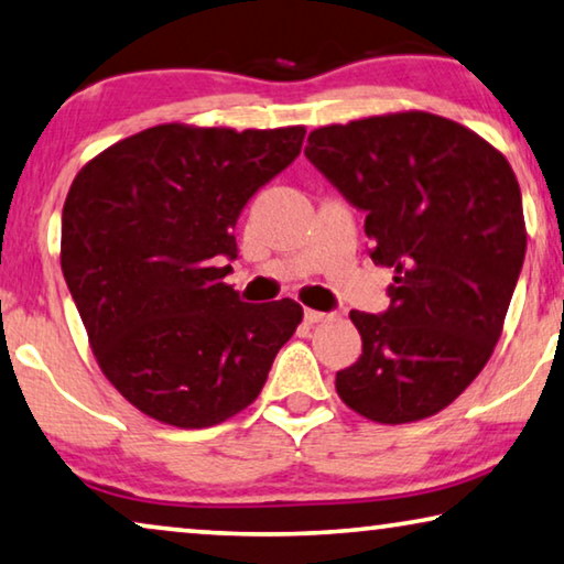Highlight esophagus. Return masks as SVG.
<instances>
[{
  "mask_svg": "<svg viewBox=\"0 0 564 564\" xmlns=\"http://www.w3.org/2000/svg\"><path fill=\"white\" fill-rule=\"evenodd\" d=\"M304 318H306L308 324H318V322H324V318H329V314H324V311L306 308V311H304Z\"/></svg>",
  "mask_w": 564,
  "mask_h": 564,
  "instance_id": "esophagus-1",
  "label": "esophagus"
}]
</instances>
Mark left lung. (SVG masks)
<instances>
[{
    "label": "left lung",
    "instance_id": "8db88e82",
    "mask_svg": "<svg viewBox=\"0 0 564 564\" xmlns=\"http://www.w3.org/2000/svg\"><path fill=\"white\" fill-rule=\"evenodd\" d=\"M306 159L365 213L390 306L351 311L362 355L336 392L375 423L448 408L499 341L527 250L522 192L503 154L425 111L372 116L308 133Z\"/></svg>",
    "mask_w": 564,
    "mask_h": 564
}]
</instances>
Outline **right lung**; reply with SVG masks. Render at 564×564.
Returning <instances> with one entry per match:
<instances>
[{"mask_svg": "<svg viewBox=\"0 0 564 564\" xmlns=\"http://www.w3.org/2000/svg\"><path fill=\"white\" fill-rule=\"evenodd\" d=\"M304 133L164 123L73 180L65 283L100 369L144 415L209 427L240 413L304 318L296 301L246 304L223 281L242 207L299 156Z\"/></svg>", "mask_w": 564, "mask_h": 564, "instance_id": "1", "label": "right lung"}]
</instances>
